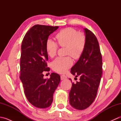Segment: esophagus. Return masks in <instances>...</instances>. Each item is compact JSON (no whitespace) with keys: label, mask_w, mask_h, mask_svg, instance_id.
Masks as SVG:
<instances>
[{"label":"esophagus","mask_w":121,"mask_h":121,"mask_svg":"<svg viewBox=\"0 0 121 121\" xmlns=\"http://www.w3.org/2000/svg\"><path fill=\"white\" fill-rule=\"evenodd\" d=\"M67 78H66V76L65 75H61V80H65V79Z\"/></svg>","instance_id":"1"}]
</instances>
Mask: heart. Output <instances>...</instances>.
Here are the masks:
<instances>
[{
	"instance_id": "heart-1",
	"label": "heart",
	"mask_w": 121,
	"mask_h": 121,
	"mask_svg": "<svg viewBox=\"0 0 121 121\" xmlns=\"http://www.w3.org/2000/svg\"><path fill=\"white\" fill-rule=\"evenodd\" d=\"M58 43L61 47H66V55L72 56L75 59L80 58L85 48L86 39L83 33H78L72 27L61 30L56 35ZM58 49L57 43L51 39L46 43V50L48 56H55ZM73 61L70 56L58 57L51 63L53 70L58 73H63L72 65Z\"/></svg>"
}]
</instances>
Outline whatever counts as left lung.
Here are the masks:
<instances>
[{"instance_id": "left-lung-1", "label": "left lung", "mask_w": 121, "mask_h": 121, "mask_svg": "<svg viewBox=\"0 0 121 121\" xmlns=\"http://www.w3.org/2000/svg\"><path fill=\"white\" fill-rule=\"evenodd\" d=\"M84 30L86 39L85 48L71 70L73 75L80 78L76 83H72L69 93L71 106L79 110L87 108L94 102L102 73V56L98 40L91 30Z\"/></svg>"}]
</instances>
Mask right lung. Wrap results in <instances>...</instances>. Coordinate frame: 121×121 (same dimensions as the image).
<instances>
[{"label":"right lung","instance_id":"obj_1","mask_svg":"<svg viewBox=\"0 0 121 121\" xmlns=\"http://www.w3.org/2000/svg\"><path fill=\"white\" fill-rule=\"evenodd\" d=\"M58 27L35 25L26 33L22 42L20 78L28 101L38 108L50 106L54 92L60 82L58 74L52 73L49 79L43 78V71L50 70L47 64L46 41Z\"/></svg>","mask_w":121,"mask_h":121}]
</instances>
